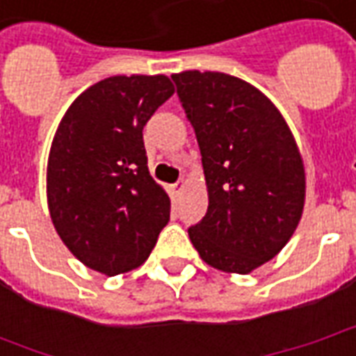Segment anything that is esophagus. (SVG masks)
Wrapping results in <instances>:
<instances>
[{"label":"esophagus","mask_w":356,"mask_h":356,"mask_svg":"<svg viewBox=\"0 0 356 356\" xmlns=\"http://www.w3.org/2000/svg\"><path fill=\"white\" fill-rule=\"evenodd\" d=\"M183 186H185V181L181 179V181H177L175 185H171V191H173V193H175V194H179V193H181V191H183Z\"/></svg>","instance_id":"esophagus-1"}]
</instances>
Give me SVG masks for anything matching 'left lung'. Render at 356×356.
<instances>
[{"label": "left lung", "instance_id": "left-lung-1", "mask_svg": "<svg viewBox=\"0 0 356 356\" xmlns=\"http://www.w3.org/2000/svg\"><path fill=\"white\" fill-rule=\"evenodd\" d=\"M200 147L208 211L188 236L204 261L248 275L270 261L298 229L305 168L275 104L223 72L171 76Z\"/></svg>", "mask_w": 356, "mask_h": 356}]
</instances>
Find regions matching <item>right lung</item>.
<instances>
[{"instance_id":"obj_1","label":"right lung","mask_w":356,"mask_h":356,"mask_svg":"<svg viewBox=\"0 0 356 356\" xmlns=\"http://www.w3.org/2000/svg\"><path fill=\"white\" fill-rule=\"evenodd\" d=\"M168 76H112L70 104L47 160V206L65 246L114 276L147 261L170 221L168 193L150 177L143 127L173 95Z\"/></svg>"}]
</instances>
